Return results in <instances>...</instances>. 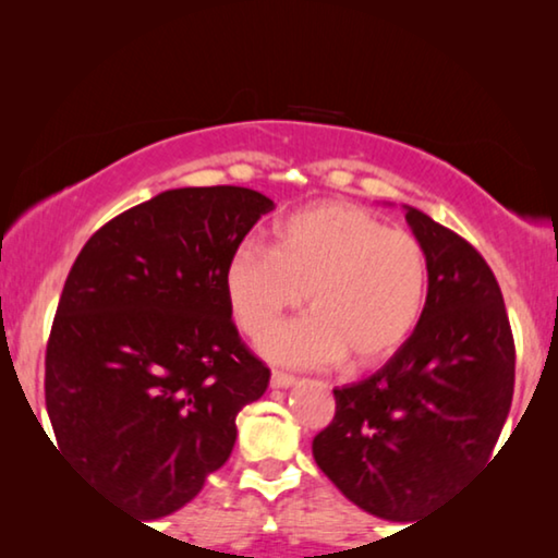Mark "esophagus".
Wrapping results in <instances>:
<instances>
[{"instance_id":"1","label":"esophagus","mask_w":558,"mask_h":558,"mask_svg":"<svg viewBox=\"0 0 558 558\" xmlns=\"http://www.w3.org/2000/svg\"><path fill=\"white\" fill-rule=\"evenodd\" d=\"M294 384L296 378L289 376V373H281V371L271 373V388H292Z\"/></svg>"}]
</instances>
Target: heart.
Segmentation results:
<instances>
[{"label": "heart", "mask_w": 558, "mask_h": 558, "mask_svg": "<svg viewBox=\"0 0 558 558\" xmlns=\"http://www.w3.org/2000/svg\"><path fill=\"white\" fill-rule=\"evenodd\" d=\"M274 248L241 243L226 264L223 289L248 338L277 330L307 294L312 310L264 342L274 363L357 368L391 357L422 317L429 262L416 235L386 228L350 203H317L287 216Z\"/></svg>", "instance_id": "obj_1"}]
</instances>
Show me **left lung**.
Here are the masks:
<instances>
[{
  "mask_svg": "<svg viewBox=\"0 0 558 558\" xmlns=\"http://www.w3.org/2000/svg\"><path fill=\"white\" fill-rule=\"evenodd\" d=\"M429 262L422 317L384 368L335 388L317 468L365 513L409 523L490 460L515 380L498 281L468 241L403 205Z\"/></svg>",
  "mask_w": 558,
  "mask_h": 558,
  "instance_id": "8db88e82",
  "label": "left lung"
}]
</instances>
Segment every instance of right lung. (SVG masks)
Returning a JSON list of instances; mask_svg holds the SVG:
<instances>
[{"label": "right lung", "instance_id": "1", "mask_svg": "<svg viewBox=\"0 0 558 558\" xmlns=\"http://www.w3.org/2000/svg\"><path fill=\"white\" fill-rule=\"evenodd\" d=\"M271 210L248 187L165 190L90 235L68 274L45 353L50 445L147 521L187 506L223 468L235 416L269 386L223 274Z\"/></svg>", "mask_w": 558, "mask_h": 558}]
</instances>
